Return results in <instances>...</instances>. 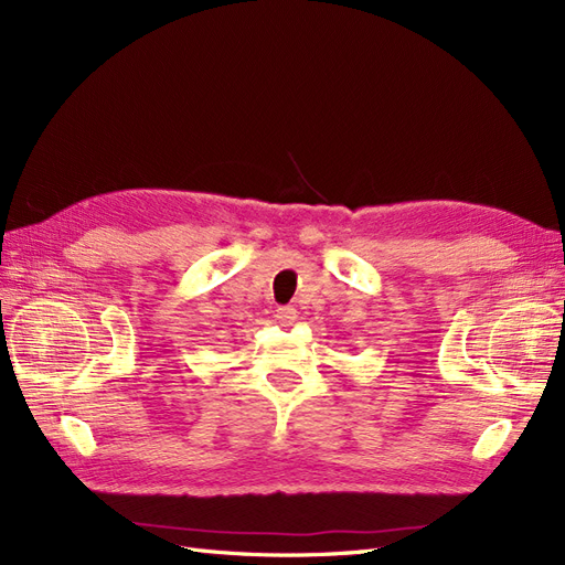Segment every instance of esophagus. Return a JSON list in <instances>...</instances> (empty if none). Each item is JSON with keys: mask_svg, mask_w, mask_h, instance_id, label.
Listing matches in <instances>:
<instances>
[{"mask_svg": "<svg viewBox=\"0 0 565 565\" xmlns=\"http://www.w3.org/2000/svg\"><path fill=\"white\" fill-rule=\"evenodd\" d=\"M276 320L282 324V328H287V324H292L297 320V311L292 309V306H280V309L276 311Z\"/></svg>", "mask_w": 565, "mask_h": 565, "instance_id": "34e87169", "label": "esophagus"}]
</instances>
